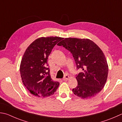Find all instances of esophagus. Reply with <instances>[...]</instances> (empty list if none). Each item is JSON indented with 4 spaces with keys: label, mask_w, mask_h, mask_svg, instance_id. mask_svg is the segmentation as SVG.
<instances>
[{
    "label": "esophagus",
    "mask_w": 122,
    "mask_h": 122,
    "mask_svg": "<svg viewBox=\"0 0 122 122\" xmlns=\"http://www.w3.org/2000/svg\"><path fill=\"white\" fill-rule=\"evenodd\" d=\"M69 78V76H68V75H65L64 77L63 78V81H67L68 79Z\"/></svg>",
    "instance_id": "esophagus-1"
}]
</instances>
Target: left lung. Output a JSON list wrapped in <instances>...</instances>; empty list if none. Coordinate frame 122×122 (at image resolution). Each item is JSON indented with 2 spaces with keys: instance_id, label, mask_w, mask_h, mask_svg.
Segmentation results:
<instances>
[{
  "instance_id": "1",
  "label": "left lung",
  "mask_w": 122,
  "mask_h": 122,
  "mask_svg": "<svg viewBox=\"0 0 122 122\" xmlns=\"http://www.w3.org/2000/svg\"><path fill=\"white\" fill-rule=\"evenodd\" d=\"M58 46H62L72 54L77 69L78 85L73 88L76 96L88 99L96 96L105 86L107 79L108 66L106 57L99 46L88 39L67 38Z\"/></svg>"
}]
</instances>
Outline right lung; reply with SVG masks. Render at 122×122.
Here are the masks:
<instances>
[{"instance_id":"1","label":"right lung","mask_w":122,"mask_h":122,"mask_svg":"<svg viewBox=\"0 0 122 122\" xmlns=\"http://www.w3.org/2000/svg\"><path fill=\"white\" fill-rule=\"evenodd\" d=\"M63 38L41 37L29 46L21 62L22 81L25 87L34 96L46 97L53 94L59 86L50 75L47 60L53 48Z\"/></svg>"}]
</instances>
